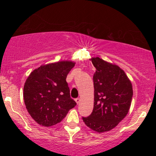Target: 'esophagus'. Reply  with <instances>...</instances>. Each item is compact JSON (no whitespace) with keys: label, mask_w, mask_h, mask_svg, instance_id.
I'll return each mask as SVG.
<instances>
[{"label":"esophagus","mask_w":156,"mask_h":156,"mask_svg":"<svg viewBox=\"0 0 156 156\" xmlns=\"http://www.w3.org/2000/svg\"><path fill=\"white\" fill-rule=\"evenodd\" d=\"M80 101H81L80 98H76V99H75V102H76V103H77V104H78V103H80Z\"/></svg>","instance_id":"esophagus-1"}]
</instances>
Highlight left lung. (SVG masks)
Segmentation results:
<instances>
[{"instance_id": "left-lung-1", "label": "left lung", "mask_w": 156, "mask_h": 156, "mask_svg": "<svg viewBox=\"0 0 156 156\" xmlns=\"http://www.w3.org/2000/svg\"><path fill=\"white\" fill-rule=\"evenodd\" d=\"M96 68L94 80V103L85 125L98 133L109 131L127 115L131 104L133 88L120 67L99 57L91 59Z\"/></svg>"}]
</instances>
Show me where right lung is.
Segmentation results:
<instances>
[{"label":"right lung","mask_w":156,"mask_h":156,"mask_svg":"<svg viewBox=\"0 0 156 156\" xmlns=\"http://www.w3.org/2000/svg\"><path fill=\"white\" fill-rule=\"evenodd\" d=\"M75 64L60 61L41 66L26 79L23 89L25 104L37 124L44 127L56 125L76 106L66 81Z\"/></svg>","instance_id":"add662e5"}]
</instances>
